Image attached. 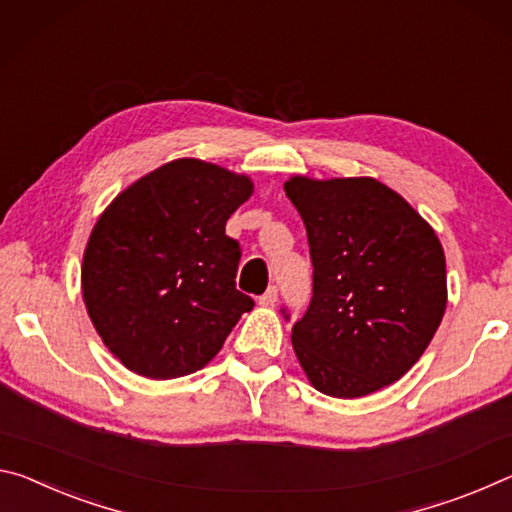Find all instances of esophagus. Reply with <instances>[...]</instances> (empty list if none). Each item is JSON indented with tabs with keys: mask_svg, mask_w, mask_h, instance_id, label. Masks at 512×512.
Masks as SVG:
<instances>
[{
	"mask_svg": "<svg viewBox=\"0 0 512 512\" xmlns=\"http://www.w3.org/2000/svg\"><path fill=\"white\" fill-rule=\"evenodd\" d=\"M276 299H279V290H276V286H270L265 290V295L258 297V304L261 306H274Z\"/></svg>",
	"mask_w": 512,
	"mask_h": 512,
	"instance_id": "1",
	"label": "esophagus"
}]
</instances>
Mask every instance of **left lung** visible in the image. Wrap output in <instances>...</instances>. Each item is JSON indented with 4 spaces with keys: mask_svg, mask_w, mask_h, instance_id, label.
<instances>
[{
    "mask_svg": "<svg viewBox=\"0 0 512 512\" xmlns=\"http://www.w3.org/2000/svg\"><path fill=\"white\" fill-rule=\"evenodd\" d=\"M283 188L313 261L311 304L292 326L295 354L324 395H372L399 381L438 331L445 251L422 215L376 179L292 177Z\"/></svg>",
    "mask_w": 512,
    "mask_h": 512,
    "instance_id": "1",
    "label": "left lung"
}]
</instances>
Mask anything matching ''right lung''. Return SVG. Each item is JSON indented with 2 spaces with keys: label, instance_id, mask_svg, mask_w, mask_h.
I'll list each match as a JSON object with an SVG mask.
<instances>
[{
  "label": "right lung",
  "instance_id": "add662e5",
  "mask_svg": "<svg viewBox=\"0 0 512 512\" xmlns=\"http://www.w3.org/2000/svg\"><path fill=\"white\" fill-rule=\"evenodd\" d=\"M249 177L179 158L120 192L90 233L81 265L88 315L108 351L147 379L204 367L254 299L236 290L238 240L226 220Z\"/></svg>",
  "mask_w": 512,
  "mask_h": 512
}]
</instances>
